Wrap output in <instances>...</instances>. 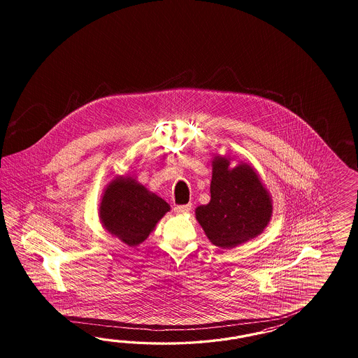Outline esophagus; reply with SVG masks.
I'll use <instances>...</instances> for the list:
<instances>
[{
	"mask_svg": "<svg viewBox=\"0 0 358 358\" xmlns=\"http://www.w3.org/2000/svg\"><path fill=\"white\" fill-rule=\"evenodd\" d=\"M190 207H192V205H184V206H176L174 207V213H176V214H180V215H182V214H187V213L190 211Z\"/></svg>",
	"mask_w": 358,
	"mask_h": 358,
	"instance_id": "obj_1",
	"label": "esophagus"
}]
</instances>
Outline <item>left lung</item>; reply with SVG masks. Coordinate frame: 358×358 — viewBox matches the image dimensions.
Wrapping results in <instances>:
<instances>
[{
	"label": "left lung",
	"mask_w": 358,
	"mask_h": 358,
	"mask_svg": "<svg viewBox=\"0 0 358 358\" xmlns=\"http://www.w3.org/2000/svg\"><path fill=\"white\" fill-rule=\"evenodd\" d=\"M215 155L210 182L211 199L195 208V217L207 238L222 250L238 247L257 238L273 215L269 190L250 163Z\"/></svg>",
	"instance_id": "left-lung-1"
}]
</instances>
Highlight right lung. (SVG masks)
<instances>
[{
  "label": "right lung",
  "instance_id": "obj_1",
  "mask_svg": "<svg viewBox=\"0 0 358 358\" xmlns=\"http://www.w3.org/2000/svg\"><path fill=\"white\" fill-rule=\"evenodd\" d=\"M168 211L169 203L130 173L115 176L106 185L98 205L102 227L129 247H136L148 238Z\"/></svg>",
  "mask_w": 358,
  "mask_h": 358
}]
</instances>
